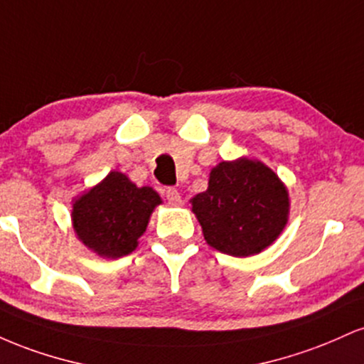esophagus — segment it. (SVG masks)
I'll list each match as a JSON object with an SVG mask.
<instances>
[{
    "label": "esophagus",
    "instance_id": "esophagus-1",
    "mask_svg": "<svg viewBox=\"0 0 364 364\" xmlns=\"http://www.w3.org/2000/svg\"><path fill=\"white\" fill-rule=\"evenodd\" d=\"M166 200H168V203L171 207L181 205V195H179V191L176 190V188H168V190H166Z\"/></svg>",
    "mask_w": 364,
    "mask_h": 364
}]
</instances>
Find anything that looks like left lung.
Segmentation results:
<instances>
[{"mask_svg":"<svg viewBox=\"0 0 364 364\" xmlns=\"http://www.w3.org/2000/svg\"><path fill=\"white\" fill-rule=\"evenodd\" d=\"M190 203L207 245L240 258L269 248L286 228L291 207L281 178L250 157L219 162L207 190Z\"/></svg>","mask_w":364,"mask_h":364,"instance_id":"obj_1","label":"left lung"}]
</instances>
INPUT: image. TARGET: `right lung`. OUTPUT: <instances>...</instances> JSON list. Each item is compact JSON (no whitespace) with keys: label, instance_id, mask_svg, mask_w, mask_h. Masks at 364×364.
Segmentation results:
<instances>
[{"label":"right lung","instance_id":"1","mask_svg":"<svg viewBox=\"0 0 364 364\" xmlns=\"http://www.w3.org/2000/svg\"><path fill=\"white\" fill-rule=\"evenodd\" d=\"M161 203L154 188H139L124 173L111 171L101 183L73 198V231L90 252L116 260L139 246L154 208Z\"/></svg>","mask_w":364,"mask_h":364}]
</instances>
